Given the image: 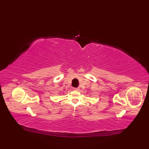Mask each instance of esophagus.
<instances>
[{"mask_svg": "<svg viewBox=\"0 0 149 149\" xmlns=\"http://www.w3.org/2000/svg\"><path fill=\"white\" fill-rule=\"evenodd\" d=\"M74 90H79V87H77V88H74Z\"/></svg>", "mask_w": 149, "mask_h": 149, "instance_id": "34e87169", "label": "esophagus"}]
</instances>
